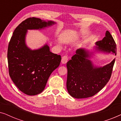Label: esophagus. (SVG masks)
<instances>
[{"instance_id":"obj_1","label":"esophagus","mask_w":121,"mask_h":121,"mask_svg":"<svg viewBox=\"0 0 121 121\" xmlns=\"http://www.w3.org/2000/svg\"><path fill=\"white\" fill-rule=\"evenodd\" d=\"M68 60V58L67 56H64L62 58V60H61V62H62V64H65L67 62Z\"/></svg>"}]
</instances>
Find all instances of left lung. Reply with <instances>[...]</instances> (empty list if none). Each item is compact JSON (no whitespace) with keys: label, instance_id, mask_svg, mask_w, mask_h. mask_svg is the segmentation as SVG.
Segmentation results:
<instances>
[{"label":"left lung","instance_id":"8db88e82","mask_svg":"<svg viewBox=\"0 0 121 121\" xmlns=\"http://www.w3.org/2000/svg\"><path fill=\"white\" fill-rule=\"evenodd\" d=\"M116 44L108 31L102 40L95 43L92 50L78 49L67 63V89L69 95L75 99H84L100 91L110 80L115 58L103 67L94 65L92 59L97 53L116 56Z\"/></svg>","mask_w":121,"mask_h":121}]
</instances>
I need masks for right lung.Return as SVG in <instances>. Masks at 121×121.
<instances>
[{
    "label": "right lung",
    "mask_w": 121,
    "mask_h": 121,
    "mask_svg": "<svg viewBox=\"0 0 121 121\" xmlns=\"http://www.w3.org/2000/svg\"><path fill=\"white\" fill-rule=\"evenodd\" d=\"M56 24L54 21L30 17L22 21L13 32L8 49L9 75L15 85L26 95L41 93L61 61L60 55L51 52L47 42L38 49L28 47V30H41Z\"/></svg>",
    "instance_id": "1"
}]
</instances>
